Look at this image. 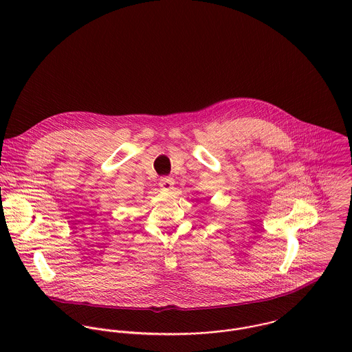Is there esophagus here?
Returning <instances> with one entry per match:
<instances>
[{
  "mask_svg": "<svg viewBox=\"0 0 352 352\" xmlns=\"http://www.w3.org/2000/svg\"><path fill=\"white\" fill-rule=\"evenodd\" d=\"M158 184H160V187H161L162 190H172V187H173V179H172V177H161Z\"/></svg>",
  "mask_w": 352,
  "mask_h": 352,
  "instance_id": "1",
  "label": "esophagus"
}]
</instances>
